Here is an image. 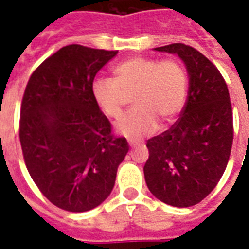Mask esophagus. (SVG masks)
I'll list each match as a JSON object with an SVG mask.
<instances>
[{
  "instance_id": "esophagus-1",
  "label": "esophagus",
  "mask_w": 249,
  "mask_h": 249,
  "mask_svg": "<svg viewBox=\"0 0 249 249\" xmlns=\"http://www.w3.org/2000/svg\"><path fill=\"white\" fill-rule=\"evenodd\" d=\"M129 144H134V143H133V142H130V141H129Z\"/></svg>"
}]
</instances>
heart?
I'll return each mask as SVG.
<instances>
[{
    "mask_svg": "<svg viewBox=\"0 0 249 249\" xmlns=\"http://www.w3.org/2000/svg\"><path fill=\"white\" fill-rule=\"evenodd\" d=\"M113 73L115 79L101 76L94 80L91 91L102 112L112 119L120 117L133 95L136 108L117 123L125 136H147L159 120L172 121L183 108L187 75L178 60L133 56L117 64Z\"/></svg>",
    "mask_w": 249,
    "mask_h": 249,
    "instance_id": "heart-1",
    "label": "heart"
}]
</instances>
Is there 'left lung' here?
I'll return each mask as SVG.
<instances>
[{
	"mask_svg": "<svg viewBox=\"0 0 249 249\" xmlns=\"http://www.w3.org/2000/svg\"><path fill=\"white\" fill-rule=\"evenodd\" d=\"M155 50L183 60L190 86L179 119L147 141L144 179L165 204L193 207L212 193L230 158L234 125L229 89L216 66L196 49L170 44Z\"/></svg>",
	"mask_w": 249,
	"mask_h": 249,
	"instance_id": "obj_1",
	"label": "left lung"
}]
</instances>
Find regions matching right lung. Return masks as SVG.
<instances>
[{
    "label": "right lung",
    "mask_w": 249,
    "mask_h": 249,
    "mask_svg": "<svg viewBox=\"0 0 249 249\" xmlns=\"http://www.w3.org/2000/svg\"><path fill=\"white\" fill-rule=\"evenodd\" d=\"M116 50L68 45L33 71L20 106L25 166L58 208L86 212L106 200L129 150L94 101L97 72Z\"/></svg>",
    "instance_id": "add662e5"
}]
</instances>
